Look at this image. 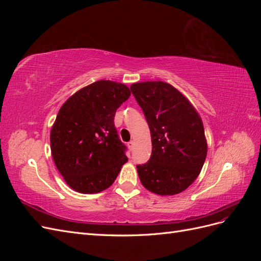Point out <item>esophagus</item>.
Here are the masks:
<instances>
[{
  "label": "esophagus",
  "mask_w": 261,
  "mask_h": 261,
  "mask_svg": "<svg viewBox=\"0 0 261 261\" xmlns=\"http://www.w3.org/2000/svg\"><path fill=\"white\" fill-rule=\"evenodd\" d=\"M134 145H135V141H134V140H130V141H128L127 146H128V148H129L130 151H132V150L134 149Z\"/></svg>",
  "instance_id": "34e87169"
}]
</instances>
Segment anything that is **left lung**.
Returning a JSON list of instances; mask_svg holds the SVG:
<instances>
[{
  "instance_id": "obj_1",
  "label": "left lung",
  "mask_w": 261,
  "mask_h": 261,
  "mask_svg": "<svg viewBox=\"0 0 261 261\" xmlns=\"http://www.w3.org/2000/svg\"><path fill=\"white\" fill-rule=\"evenodd\" d=\"M151 134L152 152L137 172L148 191L175 195L193 184L207 155L201 118L183 94L163 82L130 86Z\"/></svg>"
}]
</instances>
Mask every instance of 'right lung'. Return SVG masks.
<instances>
[{
  "label": "right lung",
  "mask_w": 261,
  "mask_h": 261,
  "mask_svg": "<svg viewBox=\"0 0 261 261\" xmlns=\"http://www.w3.org/2000/svg\"><path fill=\"white\" fill-rule=\"evenodd\" d=\"M129 96L124 84L99 81L77 91L60 109L51 129V152L74 191H105L127 161V148L118 137L114 116Z\"/></svg>",
  "instance_id": "obj_1"
}]
</instances>
